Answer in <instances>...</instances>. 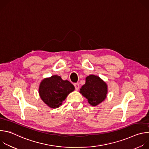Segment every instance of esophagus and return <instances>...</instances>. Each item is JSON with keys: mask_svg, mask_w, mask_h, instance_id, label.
<instances>
[{"mask_svg": "<svg viewBox=\"0 0 149 149\" xmlns=\"http://www.w3.org/2000/svg\"><path fill=\"white\" fill-rule=\"evenodd\" d=\"M74 86L76 90H78L79 88V84L78 83H75L74 84Z\"/></svg>", "mask_w": 149, "mask_h": 149, "instance_id": "esophagus-1", "label": "esophagus"}]
</instances>
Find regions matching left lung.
<instances>
[{
  "label": "left lung",
  "instance_id": "8db88e82",
  "mask_svg": "<svg viewBox=\"0 0 149 149\" xmlns=\"http://www.w3.org/2000/svg\"><path fill=\"white\" fill-rule=\"evenodd\" d=\"M79 93L91 105L97 106L107 97L108 86L100 77L91 74L86 78V83L80 88Z\"/></svg>",
  "mask_w": 149,
  "mask_h": 149
}]
</instances>
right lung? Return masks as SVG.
Returning <instances> with one entry per match:
<instances>
[{"label":"right lung","mask_w":149,"mask_h":149,"mask_svg":"<svg viewBox=\"0 0 149 149\" xmlns=\"http://www.w3.org/2000/svg\"><path fill=\"white\" fill-rule=\"evenodd\" d=\"M75 87L68 80H63L60 76L54 75L42 79L39 87L41 100L51 109L58 108Z\"/></svg>","instance_id":"add662e5"}]
</instances>
